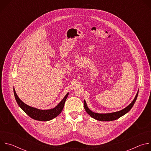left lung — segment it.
<instances>
[{"instance_id":"8db88e82","label":"left lung","mask_w":151,"mask_h":151,"mask_svg":"<svg viewBox=\"0 0 151 151\" xmlns=\"http://www.w3.org/2000/svg\"><path fill=\"white\" fill-rule=\"evenodd\" d=\"M138 93H139V90L134 99V100H133V101L129 104L128 106H127L126 107H125L124 109L119 111H117V112H112V113H108V114H99V113H96V112H93V111H91L87 106V103H86L85 100H83V106L85 110L87 112V113L88 114H89L92 118H93L94 119L98 120V121H114L116 120L117 119H118L119 118L121 117L122 116L124 115L125 114H126L128 112H129L130 111V109L132 108L134 103L136 102V100L137 98V96H138Z\"/></svg>"}]
</instances>
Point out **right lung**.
I'll return each instance as SVG.
<instances>
[{"mask_svg":"<svg viewBox=\"0 0 151 151\" xmlns=\"http://www.w3.org/2000/svg\"><path fill=\"white\" fill-rule=\"evenodd\" d=\"M14 93L16 101L18 106L21 107V109L30 118L35 120L41 121H50L54 119V118L57 117L59 114H60L64 107V103H65L66 99L69 95V93H68L63 99V100L58 104L57 106H56L54 107V108L47 110H42L35 108V107H31L25 104L23 101H21L17 96L14 88Z\"/></svg>","mask_w":151,"mask_h":151,"instance_id":"right-lung-1","label":"right lung"}]
</instances>
